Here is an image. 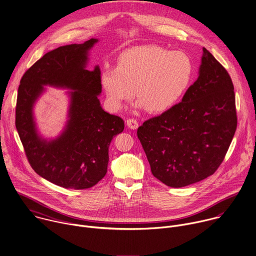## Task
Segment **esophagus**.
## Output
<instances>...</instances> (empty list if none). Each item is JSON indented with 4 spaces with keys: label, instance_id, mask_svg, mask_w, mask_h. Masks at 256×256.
<instances>
[{
    "label": "esophagus",
    "instance_id": "34e87169",
    "mask_svg": "<svg viewBox=\"0 0 256 256\" xmlns=\"http://www.w3.org/2000/svg\"><path fill=\"white\" fill-rule=\"evenodd\" d=\"M126 124L132 130H136L138 128V122L136 120H134V118H128Z\"/></svg>",
    "mask_w": 256,
    "mask_h": 256
}]
</instances>
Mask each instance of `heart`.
I'll return each mask as SVG.
<instances>
[{
	"label": "heart",
	"instance_id": "b5f03b06",
	"mask_svg": "<svg viewBox=\"0 0 256 256\" xmlns=\"http://www.w3.org/2000/svg\"><path fill=\"white\" fill-rule=\"evenodd\" d=\"M193 74L194 62L187 53L146 45L124 51L116 67H106L102 85L114 110H120L130 100L136 88V108L162 114L180 102Z\"/></svg>",
	"mask_w": 256,
	"mask_h": 256
}]
</instances>
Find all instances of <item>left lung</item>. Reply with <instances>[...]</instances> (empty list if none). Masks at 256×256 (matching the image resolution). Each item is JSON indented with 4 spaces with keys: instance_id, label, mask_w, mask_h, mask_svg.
<instances>
[{
    "instance_id": "1",
    "label": "left lung",
    "mask_w": 256,
    "mask_h": 256,
    "mask_svg": "<svg viewBox=\"0 0 256 256\" xmlns=\"http://www.w3.org/2000/svg\"><path fill=\"white\" fill-rule=\"evenodd\" d=\"M237 126L235 94L226 69L203 48L199 76L182 102L138 128L150 171L172 188L215 173Z\"/></svg>"
}]
</instances>
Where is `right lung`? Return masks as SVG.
Instances as JSON below:
<instances>
[{"label": "right lung", "instance_id": "right-lung-1", "mask_svg": "<svg viewBox=\"0 0 256 256\" xmlns=\"http://www.w3.org/2000/svg\"><path fill=\"white\" fill-rule=\"evenodd\" d=\"M98 42L58 47L40 58L23 75L17 96L16 128L34 171L45 180L66 188L94 187L106 174L108 146L124 128L122 118L100 106V68L88 70L90 49ZM44 86L68 89V120L55 139L38 132L34 106Z\"/></svg>", "mask_w": 256, "mask_h": 256}]
</instances>
